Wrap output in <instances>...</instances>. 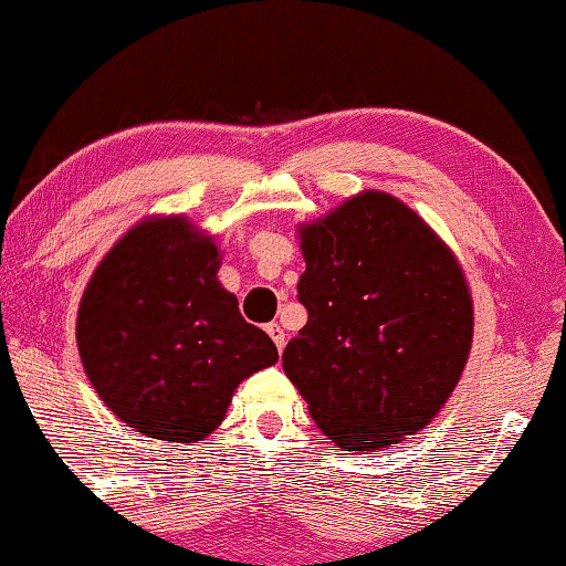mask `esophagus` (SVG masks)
Here are the masks:
<instances>
[{"label": "esophagus", "mask_w": 566, "mask_h": 566, "mask_svg": "<svg viewBox=\"0 0 566 566\" xmlns=\"http://www.w3.org/2000/svg\"><path fill=\"white\" fill-rule=\"evenodd\" d=\"M265 332L270 334V339L275 342L277 352H283V347H285V332H283V326H281V324H268Z\"/></svg>", "instance_id": "34e87169"}]
</instances>
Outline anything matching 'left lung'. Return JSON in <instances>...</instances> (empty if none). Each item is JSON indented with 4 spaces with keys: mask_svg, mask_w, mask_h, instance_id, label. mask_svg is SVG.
<instances>
[{
    "mask_svg": "<svg viewBox=\"0 0 566 566\" xmlns=\"http://www.w3.org/2000/svg\"><path fill=\"white\" fill-rule=\"evenodd\" d=\"M308 322L283 352L318 429L349 452L403 441L452 396L472 344L462 268L423 219L365 191L301 227Z\"/></svg>",
    "mask_w": 566,
    "mask_h": 566,
    "instance_id": "1",
    "label": "left lung"
}]
</instances>
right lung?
<instances>
[{
    "label": "right lung",
    "mask_w": 566,
    "mask_h": 566,
    "mask_svg": "<svg viewBox=\"0 0 566 566\" xmlns=\"http://www.w3.org/2000/svg\"><path fill=\"white\" fill-rule=\"evenodd\" d=\"M219 250L181 217L129 229L78 308L84 370L114 416L145 437L199 441L222 423L237 385L277 363L217 281Z\"/></svg>",
    "instance_id": "1"
}]
</instances>
